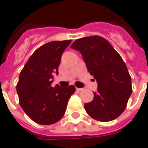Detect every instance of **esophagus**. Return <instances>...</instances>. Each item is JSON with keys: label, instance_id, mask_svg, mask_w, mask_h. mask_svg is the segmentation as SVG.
<instances>
[{"label": "esophagus", "instance_id": "obj_1", "mask_svg": "<svg viewBox=\"0 0 148 148\" xmlns=\"http://www.w3.org/2000/svg\"><path fill=\"white\" fill-rule=\"evenodd\" d=\"M83 89H82V88H77V87L76 88V90H77V92H80V91H82V90H83Z\"/></svg>", "mask_w": 148, "mask_h": 148}]
</instances>
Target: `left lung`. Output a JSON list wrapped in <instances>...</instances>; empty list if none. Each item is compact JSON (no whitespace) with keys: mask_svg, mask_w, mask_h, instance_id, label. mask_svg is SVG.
<instances>
[{"mask_svg":"<svg viewBox=\"0 0 148 148\" xmlns=\"http://www.w3.org/2000/svg\"><path fill=\"white\" fill-rule=\"evenodd\" d=\"M71 48L80 51L88 71L98 83L93 100L84 105L88 115L101 122L117 118L132 92L131 77L120 54L106 39L97 35L76 40Z\"/></svg>","mask_w":148,"mask_h":148,"instance_id":"1","label":"left lung"}]
</instances>
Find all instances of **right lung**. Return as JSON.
Wrapping results in <instances>:
<instances>
[{
  "label": "right lung",
  "instance_id": "right-lung-1",
  "mask_svg": "<svg viewBox=\"0 0 148 148\" xmlns=\"http://www.w3.org/2000/svg\"><path fill=\"white\" fill-rule=\"evenodd\" d=\"M71 40L52 41L40 47L21 71L16 85L19 105L36 123L51 125L64 116L74 86L52 87L53 74H59L63 52Z\"/></svg>",
  "mask_w": 148,
  "mask_h": 148
}]
</instances>
